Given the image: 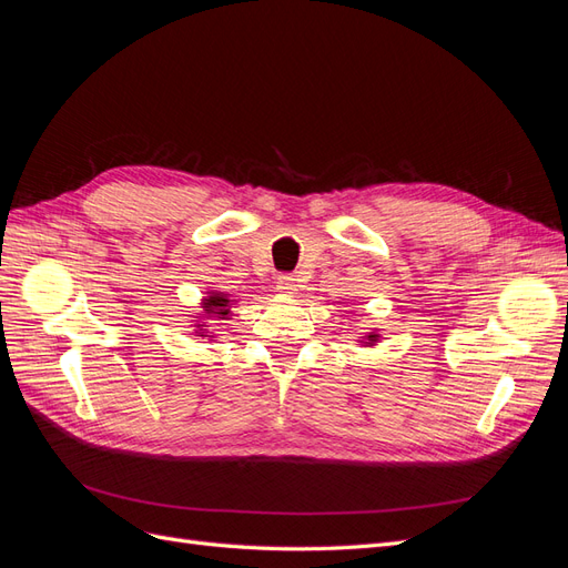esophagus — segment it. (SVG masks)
Here are the masks:
<instances>
[{"label": "esophagus", "instance_id": "34e87169", "mask_svg": "<svg viewBox=\"0 0 568 568\" xmlns=\"http://www.w3.org/2000/svg\"><path fill=\"white\" fill-rule=\"evenodd\" d=\"M274 286H277L280 294H294L298 284L294 280V274H280L277 282H274Z\"/></svg>", "mask_w": 568, "mask_h": 568}]
</instances>
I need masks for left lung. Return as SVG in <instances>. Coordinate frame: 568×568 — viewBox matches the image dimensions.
Instances as JSON below:
<instances>
[{
	"label": "left lung",
	"instance_id": "1",
	"mask_svg": "<svg viewBox=\"0 0 568 568\" xmlns=\"http://www.w3.org/2000/svg\"><path fill=\"white\" fill-rule=\"evenodd\" d=\"M376 341H379V334H374V332H372V334H369V336H367L363 343H367V346H374Z\"/></svg>",
	"mask_w": 568,
	"mask_h": 568
}]
</instances>
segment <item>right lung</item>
Segmentation results:
<instances>
[{
    "mask_svg": "<svg viewBox=\"0 0 568 568\" xmlns=\"http://www.w3.org/2000/svg\"><path fill=\"white\" fill-rule=\"evenodd\" d=\"M201 307H203V313H205V320H213V324H215V320H230V307H232V301H230V294H217V291H211L209 296L203 298V303H201ZM199 329H196V334L199 336H213L211 334V329H209V324H196Z\"/></svg>",
    "mask_w": 568,
    "mask_h": 568,
    "instance_id": "1",
    "label": "right lung"
}]
</instances>
